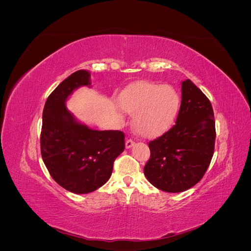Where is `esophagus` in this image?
Returning <instances> with one entry per match:
<instances>
[{"mask_svg":"<svg viewBox=\"0 0 251 251\" xmlns=\"http://www.w3.org/2000/svg\"><path fill=\"white\" fill-rule=\"evenodd\" d=\"M134 144H135V142L132 139H127L126 141V149H131L132 147H134Z\"/></svg>","mask_w":251,"mask_h":251,"instance_id":"esophagus-1","label":"esophagus"}]
</instances>
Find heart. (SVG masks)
Wrapping results in <instances>:
<instances>
[{
	"label": "heart",
	"mask_w": 251,
	"mask_h": 251,
	"mask_svg": "<svg viewBox=\"0 0 251 251\" xmlns=\"http://www.w3.org/2000/svg\"><path fill=\"white\" fill-rule=\"evenodd\" d=\"M119 107L133 116L135 132L143 137H156L166 132L177 119L181 105L178 91L170 85L142 81L127 87L120 94Z\"/></svg>",
	"instance_id": "obj_1"
}]
</instances>
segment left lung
Segmentation results:
<instances>
[{
	"label": "left lung",
	"mask_w": 251,
	"mask_h": 251,
	"mask_svg": "<svg viewBox=\"0 0 251 251\" xmlns=\"http://www.w3.org/2000/svg\"><path fill=\"white\" fill-rule=\"evenodd\" d=\"M181 86L176 125L149 143L151 158L143 169L150 183L166 193L184 192L198 183L215 150L210 101L191 79L183 80Z\"/></svg>",
	"instance_id": "8db88e82"
}]
</instances>
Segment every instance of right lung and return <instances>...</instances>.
Segmentation results:
<instances>
[{
  "label": "right lung",
  "mask_w": 251,
  "mask_h": 251,
  "mask_svg": "<svg viewBox=\"0 0 251 251\" xmlns=\"http://www.w3.org/2000/svg\"><path fill=\"white\" fill-rule=\"evenodd\" d=\"M91 88V74L78 70L49 95L43 111L41 153L56 183L74 194H89L110 179L114 160L125 150V134L97 131L73 116L67 100L80 87Z\"/></svg>",
  "instance_id": "obj_1"
}]
</instances>
